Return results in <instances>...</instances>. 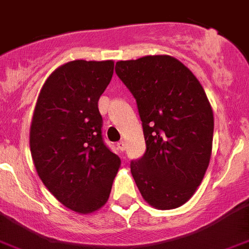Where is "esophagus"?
Here are the masks:
<instances>
[{
  "instance_id": "obj_1",
  "label": "esophagus",
  "mask_w": 249,
  "mask_h": 249,
  "mask_svg": "<svg viewBox=\"0 0 249 249\" xmlns=\"http://www.w3.org/2000/svg\"><path fill=\"white\" fill-rule=\"evenodd\" d=\"M117 147H118V149L120 150H126V142H123V141H121V142H118L117 143Z\"/></svg>"
}]
</instances>
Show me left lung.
Here are the masks:
<instances>
[{"mask_svg":"<svg viewBox=\"0 0 249 249\" xmlns=\"http://www.w3.org/2000/svg\"><path fill=\"white\" fill-rule=\"evenodd\" d=\"M137 101L147 149L131 161L143 199L159 210L185 204L209 166L213 113L199 80L178 59L147 55L116 63Z\"/></svg>","mask_w":249,"mask_h":249,"instance_id":"1","label":"left lung"}]
</instances>
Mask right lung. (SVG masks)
I'll use <instances>...</instances> for the list:
<instances>
[{
	"label": "right lung",
	"instance_id": "add662e5",
	"mask_svg": "<svg viewBox=\"0 0 249 249\" xmlns=\"http://www.w3.org/2000/svg\"><path fill=\"white\" fill-rule=\"evenodd\" d=\"M112 60H72L45 80L32 118L29 145L36 173L64 206L91 213L108 200L121 160L102 140L100 96Z\"/></svg>",
	"mask_w": 249,
	"mask_h": 249
}]
</instances>
